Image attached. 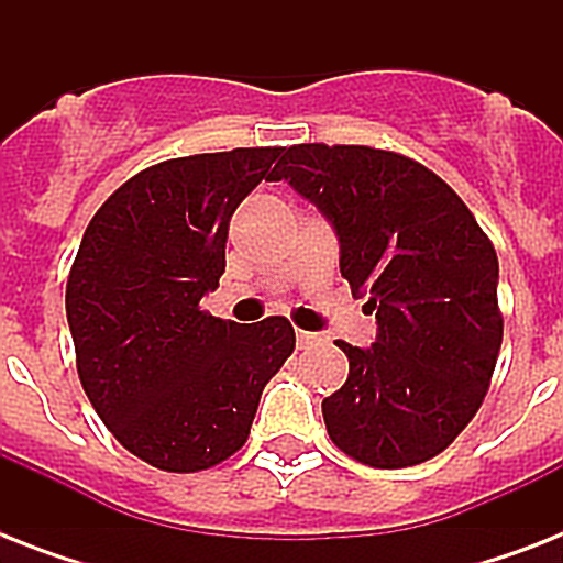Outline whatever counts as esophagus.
Listing matches in <instances>:
<instances>
[{"label":"esophagus","mask_w":563,"mask_h":563,"mask_svg":"<svg viewBox=\"0 0 563 563\" xmlns=\"http://www.w3.org/2000/svg\"><path fill=\"white\" fill-rule=\"evenodd\" d=\"M318 335L316 333H307V330H298V347L300 351H307V347H312L316 344Z\"/></svg>","instance_id":"esophagus-1"}]
</instances>
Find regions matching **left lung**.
<instances>
[{"mask_svg":"<svg viewBox=\"0 0 563 563\" xmlns=\"http://www.w3.org/2000/svg\"><path fill=\"white\" fill-rule=\"evenodd\" d=\"M289 180L333 221L342 277L376 312L371 351L339 342L351 374L324 397L327 432L356 462L397 471L444 453L479 411L497 368L503 312L494 242L423 163L371 145L300 143Z\"/></svg>","mask_w":563,"mask_h":563,"instance_id":"8db88e82","label":"left lung"}]
</instances>
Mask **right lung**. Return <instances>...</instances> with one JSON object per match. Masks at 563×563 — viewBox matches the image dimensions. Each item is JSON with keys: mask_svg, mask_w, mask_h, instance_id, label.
I'll return each instance as SVG.
<instances>
[{"mask_svg": "<svg viewBox=\"0 0 563 563\" xmlns=\"http://www.w3.org/2000/svg\"><path fill=\"white\" fill-rule=\"evenodd\" d=\"M283 148L175 157L136 172L84 230L66 280L75 368L119 444L195 473L242 450L265 383L295 351L283 316L201 309L224 274L230 216Z\"/></svg>", "mask_w": 563, "mask_h": 563, "instance_id": "add662e5", "label": "right lung"}]
</instances>
